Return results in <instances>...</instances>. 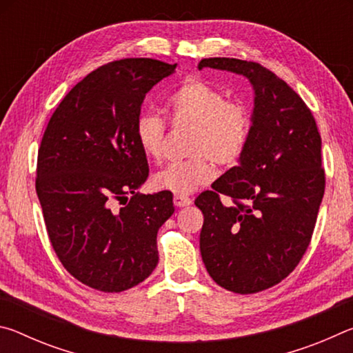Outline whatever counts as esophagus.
I'll return each instance as SVG.
<instances>
[{"label": "esophagus", "instance_id": "obj_1", "mask_svg": "<svg viewBox=\"0 0 353 353\" xmlns=\"http://www.w3.org/2000/svg\"><path fill=\"white\" fill-rule=\"evenodd\" d=\"M191 198H188V196H183V194H174V205L176 207H187V205H191Z\"/></svg>", "mask_w": 353, "mask_h": 353}]
</instances>
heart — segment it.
<instances>
[{
    "label": "heart",
    "instance_id": "1",
    "mask_svg": "<svg viewBox=\"0 0 353 353\" xmlns=\"http://www.w3.org/2000/svg\"><path fill=\"white\" fill-rule=\"evenodd\" d=\"M172 126H191V157L172 162L154 174L155 188L174 194H190L214 176L213 162L232 166L241 159L252 130V117L241 101L225 99L223 90L198 77L182 82L166 101ZM137 145L149 160L163 154L166 124L154 113L143 112L135 119Z\"/></svg>",
    "mask_w": 353,
    "mask_h": 353
}]
</instances>
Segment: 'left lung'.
<instances>
[{
    "label": "left lung",
    "instance_id": "8db88e82",
    "mask_svg": "<svg viewBox=\"0 0 353 353\" xmlns=\"http://www.w3.org/2000/svg\"><path fill=\"white\" fill-rule=\"evenodd\" d=\"M205 67L248 77L255 98L240 163L194 201L204 214L201 255L219 286L254 294L288 277L312 241L325 190L321 135L302 98L260 63L210 57Z\"/></svg>",
    "mask_w": 353,
    "mask_h": 353
}]
</instances>
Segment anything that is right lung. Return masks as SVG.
I'll list each match as a JSON object with an SVG mask.
<instances>
[{"label":"right lung","instance_id":"add662e5","mask_svg":"<svg viewBox=\"0 0 353 353\" xmlns=\"http://www.w3.org/2000/svg\"><path fill=\"white\" fill-rule=\"evenodd\" d=\"M176 67L145 57L103 65L67 93L41 139L35 190L48 236L65 270L93 290L132 288L159 263L172 193H137L149 166L134 126L146 93Z\"/></svg>","mask_w":353,"mask_h":353}]
</instances>
